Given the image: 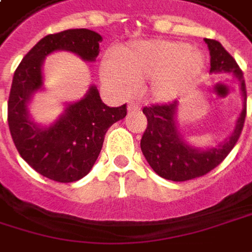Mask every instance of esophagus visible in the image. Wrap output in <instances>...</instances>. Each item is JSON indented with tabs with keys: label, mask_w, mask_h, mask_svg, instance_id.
<instances>
[{
	"label": "esophagus",
	"mask_w": 252,
	"mask_h": 252,
	"mask_svg": "<svg viewBox=\"0 0 252 252\" xmlns=\"http://www.w3.org/2000/svg\"><path fill=\"white\" fill-rule=\"evenodd\" d=\"M127 110H129V112H136V110H140V106H139V103L130 100V102L127 103Z\"/></svg>",
	"instance_id": "1"
}]
</instances>
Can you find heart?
<instances>
[{"instance_id": "b5f03b06", "label": "heart", "mask_w": 252, "mask_h": 252, "mask_svg": "<svg viewBox=\"0 0 252 252\" xmlns=\"http://www.w3.org/2000/svg\"><path fill=\"white\" fill-rule=\"evenodd\" d=\"M203 55L184 42L147 39L123 45L102 62V79L120 94L149 79L147 94L158 102L182 94L201 75Z\"/></svg>"}]
</instances>
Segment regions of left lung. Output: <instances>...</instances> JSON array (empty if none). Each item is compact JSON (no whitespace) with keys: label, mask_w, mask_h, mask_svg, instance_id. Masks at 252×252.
I'll list each match as a JSON object with an SVG mask.
<instances>
[{"label":"left lung","mask_w":252,"mask_h":252,"mask_svg":"<svg viewBox=\"0 0 252 252\" xmlns=\"http://www.w3.org/2000/svg\"><path fill=\"white\" fill-rule=\"evenodd\" d=\"M210 49V72H233L241 85V94L244 97L243 110L235 123V129L228 139L217 147L201 150L187 145L177 129L176 112L177 102L167 105H152L143 107L147 118V127L142 136L140 147L150 167L160 177L173 182H186L201 177L216 169L237 143L247 115V89L243 78V70L219 41L204 39Z\"/></svg>","instance_id":"1"}]
</instances>
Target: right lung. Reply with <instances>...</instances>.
<instances>
[{"instance_id":"1","label":"right lung","mask_w":252,"mask_h":252,"mask_svg":"<svg viewBox=\"0 0 252 252\" xmlns=\"http://www.w3.org/2000/svg\"><path fill=\"white\" fill-rule=\"evenodd\" d=\"M102 36L91 30H66L44 36L24 57L14 73L8 97V126L21 158L32 169L54 182L81 180L99 156L107 129L123 119L126 105L106 106L96 86L85 97L69 103L52 125L42 127L30 119L28 103L42 89V63L55 51H69L94 62Z\"/></svg>"}]
</instances>
